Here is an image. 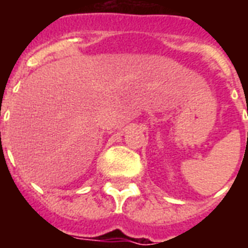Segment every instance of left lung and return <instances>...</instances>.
Here are the masks:
<instances>
[{
	"label": "left lung",
	"instance_id": "1",
	"mask_svg": "<svg viewBox=\"0 0 248 248\" xmlns=\"http://www.w3.org/2000/svg\"><path fill=\"white\" fill-rule=\"evenodd\" d=\"M247 114H248V105H247Z\"/></svg>",
	"mask_w": 248,
	"mask_h": 248
}]
</instances>
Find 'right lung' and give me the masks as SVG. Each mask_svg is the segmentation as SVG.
Wrapping results in <instances>:
<instances>
[{
    "label": "right lung",
    "instance_id": "obj_1",
    "mask_svg": "<svg viewBox=\"0 0 248 248\" xmlns=\"http://www.w3.org/2000/svg\"><path fill=\"white\" fill-rule=\"evenodd\" d=\"M0 134H1V133H0Z\"/></svg>",
    "mask_w": 248,
    "mask_h": 248
}]
</instances>
